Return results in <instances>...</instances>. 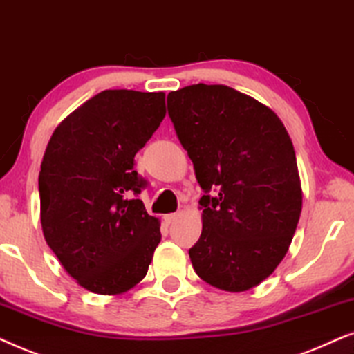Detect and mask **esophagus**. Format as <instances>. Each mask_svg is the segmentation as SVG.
<instances>
[{
    "mask_svg": "<svg viewBox=\"0 0 354 354\" xmlns=\"http://www.w3.org/2000/svg\"><path fill=\"white\" fill-rule=\"evenodd\" d=\"M178 218H180V214H169V215H165V216H163L165 223H167V225L174 223V221H176Z\"/></svg>",
    "mask_w": 354,
    "mask_h": 354,
    "instance_id": "34e87169",
    "label": "esophagus"
}]
</instances>
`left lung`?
Here are the masks:
<instances>
[{
  "mask_svg": "<svg viewBox=\"0 0 354 354\" xmlns=\"http://www.w3.org/2000/svg\"><path fill=\"white\" fill-rule=\"evenodd\" d=\"M168 115L205 191L192 267L218 290H251L283 261L298 226L293 142L272 108L226 86L169 92Z\"/></svg>",
  "mask_w": 354,
  "mask_h": 354,
  "instance_id": "obj_1",
  "label": "left lung"
}]
</instances>
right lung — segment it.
I'll list each match as a JSON object with an SVG mask.
<instances>
[{"label": "right lung", "instance_id": "add662e5", "mask_svg": "<svg viewBox=\"0 0 354 354\" xmlns=\"http://www.w3.org/2000/svg\"><path fill=\"white\" fill-rule=\"evenodd\" d=\"M167 115L163 92L116 88L82 103L55 129L40 165L45 241L82 288L116 296L147 275L160 220L136 199L134 157Z\"/></svg>", "mask_w": 354, "mask_h": 354}]
</instances>
